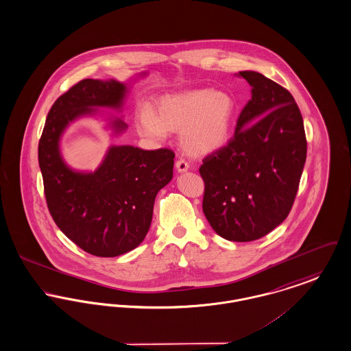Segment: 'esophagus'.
I'll use <instances>...</instances> for the list:
<instances>
[{
	"instance_id": "esophagus-1",
	"label": "esophagus",
	"mask_w": 351,
	"mask_h": 351,
	"mask_svg": "<svg viewBox=\"0 0 351 351\" xmlns=\"http://www.w3.org/2000/svg\"><path fill=\"white\" fill-rule=\"evenodd\" d=\"M175 165H176V169H178L179 172H186V171L189 169V165L186 163L184 159H179Z\"/></svg>"
}]
</instances>
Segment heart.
<instances>
[{
	"mask_svg": "<svg viewBox=\"0 0 351 351\" xmlns=\"http://www.w3.org/2000/svg\"><path fill=\"white\" fill-rule=\"evenodd\" d=\"M236 104L220 90H188L162 97L154 111L143 106L135 114L138 132L152 141H163L167 132H180V145L192 156L221 149L230 138Z\"/></svg>",
	"mask_w": 351,
	"mask_h": 351,
	"instance_id": "b5f03b06",
	"label": "heart"
}]
</instances>
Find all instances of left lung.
<instances>
[{
  "mask_svg": "<svg viewBox=\"0 0 351 351\" xmlns=\"http://www.w3.org/2000/svg\"><path fill=\"white\" fill-rule=\"evenodd\" d=\"M252 86L233 138L203 159V212L213 230L247 243L278 227L293 206L306 160L301 111L287 88L257 71H240Z\"/></svg>",
  "mask_w": 351,
  "mask_h": 351,
  "instance_id": "left-lung-1",
  "label": "left lung"
}]
</instances>
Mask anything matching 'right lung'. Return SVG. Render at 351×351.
<instances>
[{"label": "right lung", "mask_w": 351, "mask_h": 351, "mask_svg": "<svg viewBox=\"0 0 351 351\" xmlns=\"http://www.w3.org/2000/svg\"><path fill=\"white\" fill-rule=\"evenodd\" d=\"M127 86L115 80H83L51 106L38 145L45 197L57 227L84 252L117 257L138 247L151 226L158 192L173 175V151L112 145L94 172L67 167L60 152L64 128L95 107L121 108ZM115 132L127 128L112 121Z\"/></svg>", "instance_id": "1"}]
</instances>
